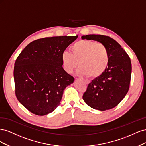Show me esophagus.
<instances>
[{
	"instance_id": "esophagus-1",
	"label": "esophagus",
	"mask_w": 146,
	"mask_h": 146,
	"mask_svg": "<svg viewBox=\"0 0 146 146\" xmlns=\"http://www.w3.org/2000/svg\"><path fill=\"white\" fill-rule=\"evenodd\" d=\"M82 80L85 82L86 84H89L90 83V80H87V79H84V78H82Z\"/></svg>"
}]
</instances>
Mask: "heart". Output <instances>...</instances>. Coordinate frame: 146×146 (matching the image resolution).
Instances as JSON below:
<instances>
[{
  "label": "heart",
  "mask_w": 146,
  "mask_h": 146,
  "mask_svg": "<svg viewBox=\"0 0 146 146\" xmlns=\"http://www.w3.org/2000/svg\"><path fill=\"white\" fill-rule=\"evenodd\" d=\"M71 53L64 51L61 54L63 68L68 73H72L79 64L77 74L96 78L100 76L109 63L107 48L102 43L93 41L80 40L70 47Z\"/></svg>",
  "instance_id": "b5f03b06"
}]
</instances>
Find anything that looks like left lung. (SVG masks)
Masks as SVG:
<instances>
[{
    "mask_svg": "<svg viewBox=\"0 0 146 146\" xmlns=\"http://www.w3.org/2000/svg\"><path fill=\"white\" fill-rule=\"evenodd\" d=\"M82 39L99 42L107 48L109 63L105 71L88 85L83 99L100 111L110 110L124 98L130 87L131 64L129 55L114 39L101 35H87Z\"/></svg>",
    "mask_w": 146,
    "mask_h": 146,
    "instance_id": "obj_1",
    "label": "left lung"
}]
</instances>
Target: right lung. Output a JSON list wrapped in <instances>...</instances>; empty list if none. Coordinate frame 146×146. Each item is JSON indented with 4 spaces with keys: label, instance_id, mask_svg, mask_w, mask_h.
Returning a JSON list of instances; mask_svg holds the SVG:
<instances>
[{
    "label": "right lung",
    "instance_id": "add662e5",
    "mask_svg": "<svg viewBox=\"0 0 146 146\" xmlns=\"http://www.w3.org/2000/svg\"><path fill=\"white\" fill-rule=\"evenodd\" d=\"M78 36L39 39L30 42L15 61L14 80L17 100L38 116L50 113L60 105L65 88L74 78L62 67L61 54Z\"/></svg>",
    "mask_w": 146,
    "mask_h": 146
}]
</instances>
